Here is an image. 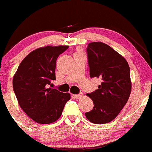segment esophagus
Returning a JSON list of instances; mask_svg holds the SVG:
<instances>
[{
    "label": "esophagus",
    "instance_id": "34e87169",
    "mask_svg": "<svg viewBox=\"0 0 152 152\" xmlns=\"http://www.w3.org/2000/svg\"><path fill=\"white\" fill-rule=\"evenodd\" d=\"M82 96H83L82 93H80V94H73V96L75 98V99H80V98H81Z\"/></svg>",
    "mask_w": 152,
    "mask_h": 152
}]
</instances>
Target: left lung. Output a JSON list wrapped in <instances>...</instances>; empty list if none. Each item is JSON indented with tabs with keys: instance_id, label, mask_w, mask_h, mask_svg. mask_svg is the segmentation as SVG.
Segmentation results:
<instances>
[{
	"instance_id": "left-lung-1",
	"label": "left lung",
	"mask_w": 152,
	"mask_h": 152,
	"mask_svg": "<svg viewBox=\"0 0 152 152\" xmlns=\"http://www.w3.org/2000/svg\"><path fill=\"white\" fill-rule=\"evenodd\" d=\"M89 75L99 78L98 89L87 94L94 107L85 113L95 124L114 120L128 100L131 91L130 68L127 61L111 47L103 42H91L86 48Z\"/></svg>"
}]
</instances>
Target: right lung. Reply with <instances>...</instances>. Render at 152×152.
Masks as SVG:
<instances>
[{
  "mask_svg": "<svg viewBox=\"0 0 152 152\" xmlns=\"http://www.w3.org/2000/svg\"><path fill=\"white\" fill-rule=\"evenodd\" d=\"M68 46H47L31 52L21 61L13 79V88L24 113L35 122L50 124L62 114L69 93L48 88L56 80L58 56Z\"/></svg>",
  "mask_w": 152,
  "mask_h": 152,
  "instance_id": "obj_1",
  "label": "right lung"
}]
</instances>
